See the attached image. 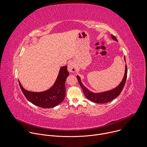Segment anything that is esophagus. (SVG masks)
Here are the masks:
<instances>
[{"instance_id":"obj_1","label":"esophagus","mask_w":147,"mask_h":147,"mask_svg":"<svg viewBox=\"0 0 147 147\" xmlns=\"http://www.w3.org/2000/svg\"><path fill=\"white\" fill-rule=\"evenodd\" d=\"M68 71L71 73H74L76 70V67L73 61H70L68 64V67H67Z\"/></svg>"}]
</instances>
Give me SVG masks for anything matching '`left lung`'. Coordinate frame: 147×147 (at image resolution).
Instances as JSON below:
<instances>
[{"instance_id":"1","label":"left lung","mask_w":147,"mask_h":147,"mask_svg":"<svg viewBox=\"0 0 147 147\" xmlns=\"http://www.w3.org/2000/svg\"><path fill=\"white\" fill-rule=\"evenodd\" d=\"M111 36L113 39H114L116 41H117V38L114 35H111ZM124 58V60L125 61V57ZM127 65H125L124 76V77H123L121 82L120 83V84L113 90H111L108 91H105V92H100V93H94V92L90 91L89 90H88L82 84L81 81L80 77L78 76H77V77L80 85L81 87L82 88L84 94L86 97L88 99H89L90 100H91L93 102L97 103H108V102L112 100L113 99H114L115 98H116L120 94V93H121V91L123 90V87L125 85V81H126V78H127Z\"/></svg>"}]
</instances>
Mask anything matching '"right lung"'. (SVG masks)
Masks as SVG:
<instances>
[{
    "mask_svg": "<svg viewBox=\"0 0 147 147\" xmlns=\"http://www.w3.org/2000/svg\"><path fill=\"white\" fill-rule=\"evenodd\" d=\"M67 68V66L60 68L53 86L45 91L35 92L27 91L18 81L20 88L26 98L35 105L47 109L53 108L62 102L65 99L66 95L65 82L69 75Z\"/></svg>",
    "mask_w": 147,
    "mask_h": 147,
    "instance_id": "right-lung-1",
    "label": "right lung"
}]
</instances>
